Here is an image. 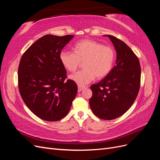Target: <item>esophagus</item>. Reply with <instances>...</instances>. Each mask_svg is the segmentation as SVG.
I'll return each mask as SVG.
<instances>
[{
  "instance_id": "1",
  "label": "esophagus",
  "mask_w": 160,
  "mask_h": 160,
  "mask_svg": "<svg viewBox=\"0 0 160 160\" xmlns=\"http://www.w3.org/2000/svg\"><path fill=\"white\" fill-rule=\"evenodd\" d=\"M85 88V87H83L81 85H78V92H81L83 89Z\"/></svg>"
}]
</instances>
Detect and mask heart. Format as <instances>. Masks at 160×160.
I'll return each instance as SVG.
<instances>
[{
    "label": "heart",
    "instance_id": "1",
    "mask_svg": "<svg viewBox=\"0 0 160 160\" xmlns=\"http://www.w3.org/2000/svg\"><path fill=\"white\" fill-rule=\"evenodd\" d=\"M74 52L62 51L59 60L64 68L74 72L83 62V69L69 76V78L82 86L93 81L95 77L101 79L107 76L113 68L115 51L109 45L91 39L77 42L73 47Z\"/></svg>",
    "mask_w": 160,
    "mask_h": 160
}]
</instances>
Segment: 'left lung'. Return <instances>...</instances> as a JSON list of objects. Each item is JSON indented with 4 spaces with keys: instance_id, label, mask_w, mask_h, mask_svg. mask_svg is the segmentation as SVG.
<instances>
[{
    "instance_id": "1",
    "label": "left lung",
    "mask_w": 160,
    "mask_h": 160,
    "mask_svg": "<svg viewBox=\"0 0 160 160\" xmlns=\"http://www.w3.org/2000/svg\"><path fill=\"white\" fill-rule=\"evenodd\" d=\"M117 52L116 65L104 79L91 86L90 108L100 119L111 120L124 114L139 93L141 67L138 57L124 42L108 35Z\"/></svg>"
}]
</instances>
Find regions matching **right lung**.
Listing matches in <instances>:
<instances>
[{
  "label": "right lung",
  "instance_id": "1",
  "mask_svg": "<svg viewBox=\"0 0 160 160\" xmlns=\"http://www.w3.org/2000/svg\"><path fill=\"white\" fill-rule=\"evenodd\" d=\"M73 35H46L24 52L18 69L21 98L39 118L56 122L67 115L77 92L75 82L67 79L59 54Z\"/></svg>",
  "mask_w": 160,
  "mask_h": 160
}]
</instances>
